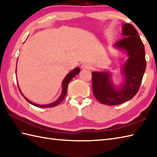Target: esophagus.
<instances>
[{
    "label": "esophagus",
    "mask_w": 157,
    "mask_h": 157,
    "mask_svg": "<svg viewBox=\"0 0 157 157\" xmlns=\"http://www.w3.org/2000/svg\"><path fill=\"white\" fill-rule=\"evenodd\" d=\"M81 67L82 69H90L91 68V65L88 63H84L82 65Z\"/></svg>",
    "instance_id": "esophagus-1"
}]
</instances>
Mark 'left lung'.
<instances>
[{"label":"left lung","mask_w":157,"mask_h":157,"mask_svg":"<svg viewBox=\"0 0 157 157\" xmlns=\"http://www.w3.org/2000/svg\"><path fill=\"white\" fill-rule=\"evenodd\" d=\"M122 29L124 38L114 46L124 50L129 56L121 69L124 75L123 84L116 88L110 72L92 73L93 94L103 105H119L132 99L139 90L146 70L144 46L137 31L129 23H124Z\"/></svg>","instance_id":"left-lung-1"}]
</instances>
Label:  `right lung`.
I'll use <instances>...</instances> for the list:
<instances>
[{"label":"right lung","instance_id":"add662e5","mask_svg":"<svg viewBox=\"0 0 157 157\" xmlns=\"http://www.w3.org/2000/svg\"><path fill=\"white\" fill-rule=\"evenodd\" d=\"M16 69H17V67H16ZM79 72H80V69H79V67H76L74 69H73L71 72L69 73L68 74L65 76V78L63 80V83H62L63 90H62L61 96H60V97L57 100H56V101H55L54 102H52V103H51V104H48V105H38V104H36V103H34V102H31L30 101H29V100L27 98H26L25 96L21 93V90H20V89H19L18 84H17V86H18V88H19V92L21 94V95L23 96V98H24L28 102L30 103V104L33 105L34 106H37V107H41V108L54 107V106L60 104V103H61L63 101V100L65 98L67 92V88H68V84H69V82L71 81V79H73V78H74V77L76 75H78Z\"/></svg>","mask_w":157,"mask_h":157}]
</instances>
